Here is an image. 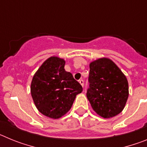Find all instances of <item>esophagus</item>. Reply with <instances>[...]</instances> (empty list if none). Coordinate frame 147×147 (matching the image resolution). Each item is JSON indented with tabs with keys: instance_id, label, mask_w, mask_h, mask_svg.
<instances>
[{
	"instance_id": "34e87169",
	"label": "esophagus",
	"mask_w": 147,
	"mask_h": 147,
	"mask_svg": "<svg viewBox=\"0 0 147 147\" xmlns=\"http://www.w3.org/2000/svg\"><path fill=\"white\" fill-rule=\"evenodd\" d=\"M79 82L80 83V85H82V86H84V81H83L82 80H79Z\"/></svg>"
}]
</instances>
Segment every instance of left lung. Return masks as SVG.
<instances>
[{
  "mask_svg": "<svg viewBox=\"0 0 147 147\" xmlns=\"http://www.w3.org/2000/svg\"><path fill=\"white\" fill-rule=\"evenodd\" d=\"M89 88L87 98L98 115L109 119L124 110L129 96L125 75L108 58H100L90 63Z\"/></svg>",
  "mask_w": 147,
  "mask_h": 147,
  "instance_id": "8db88e82",
  "label": "left lung"
}]
</instances>
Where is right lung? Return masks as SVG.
<instances>
[{
	"mask_svg": "<svg viewBox=\"0 0 147 147\" xmlns=\"http://www.w3.org/2000/svg\"><path fill=\"white\" fill-rule=\"evenodd\" d=\"M65 61L51 57L39 67L31 83V94L37 110L51 119H59L72 107L82 87L65 70Z\"/></svg>",
	"mask_w": 147,
	"mask_h": 147,
	"instance_id": "1",
	"label": "right lung"
}]
</instances>
